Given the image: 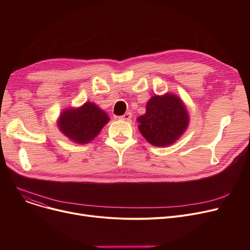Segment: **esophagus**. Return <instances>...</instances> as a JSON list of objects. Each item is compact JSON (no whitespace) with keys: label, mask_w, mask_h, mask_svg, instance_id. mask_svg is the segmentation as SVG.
I'll return each instance as SVG.
<instances>
[{"label":"esophagus","mask_w":250,"mask_h":250,"mask_svg":"<svg viewBox=\"0 0 250 250\" xmlns=\"http://www.w3.org/2000/svg\"><path fill=\"white\" fill-rule=\"evenodd\" d=\"M121 120H123V121H126V122H128V121H130V118H132V112H125L124 115H122L121 117Z\"/></svg>","instance_id":"obj_1"}]
</instances>
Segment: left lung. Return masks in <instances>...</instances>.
I'll list each match as a JSON object with an SVG mask.
<instances>
[{"mask_svg": "<svg viewBox=\"0 0 250 250\" xmlns=\"http://www.w3.org/2000/svg\"><path fill=\"white\" fill-rule=\"evenodd\" d=\"M139 130L153 146L173 144L188 128L189 117L186 105L174 94L155 95L146 105V113L137 118Z\"/></svg>", "mask_w": 250, "mask_h": 250, "instance_id": "8db88e82", "label": "left lung"}]
</instances>
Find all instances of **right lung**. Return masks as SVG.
<instances>
[{"label":"right lung","instance_id":"1","mask_svg":"<svg viewBox=\"0 0 250 250\" xmlns=\"http://www.w3.org/2000/svg\"><path fill=\"white\" fill-rule=\"evenodd\" d=\"M109 122L106 112L92 102L78 108H65L60 115L58 125L61 132L77 144H87L98 136Z\"/></svg>","mask_w":250,"mask_h":250}]
</instances>
